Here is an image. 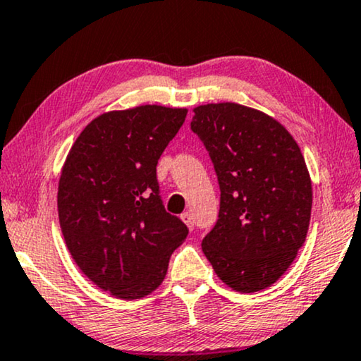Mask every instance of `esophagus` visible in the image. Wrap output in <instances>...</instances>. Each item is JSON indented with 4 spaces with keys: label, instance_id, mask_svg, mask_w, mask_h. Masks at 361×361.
I'll list each match as a JSON object with an SVG mask.
<instances>
[{
    "label": "esophagus",
    "instance_id": "1",
    "mask_svg": "<svg viewBox=\"0 0 361 361\" xmlns=\"http://www.w3.org/2000/svg\"><path fill=\"white\" fill-rule=\"evenodd\" d=\"M180 219L187 224V227H189L190 231H192V228H194V215H192L190 212H184V214L180 215Z\"/></svg>",
    "mask_w": 361,
    "mask_h": 361
}]
</instances>
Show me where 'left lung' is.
I'll return each instance as SVG.
<instances>
[{
    "mask_svg": "<svg viewBox=\"0 0 361 361\" xmlns=\"http://www.w3.org/2000/svg\"><path fill=\"white\" fill-rule=\"evenodd\" d=\"M190 129L221 187L205 257L237 292L270 287L297 257L310 224L312 182L300 147L274 118L235 102L195 107Z\"/></svg>",
    "mask_w": 361,
    "mask_h": 361,
    "instance_id": "1",
    "label": "left lung"
}]
</instances>
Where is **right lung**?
Instances as JSON below:
<instances>
[{
  "mask_svg": "<svg viewBox=\"0 0 361 361\" xmlns=\"http://www.w3.org/2000/svg\"><path fill=\"white\" fill-rule=\"evenodd\" d=\"M187 109L139 106L91 121L69 151L58 187L64 240L81 272L134 300L162 283L189 228L164 209L156 167Z\"/></svg>",
  "mask_w": 361,
  "mask_h": 361,
  "instance_id": "obj_1",
  "label": "right lung"
}]
</instances>
